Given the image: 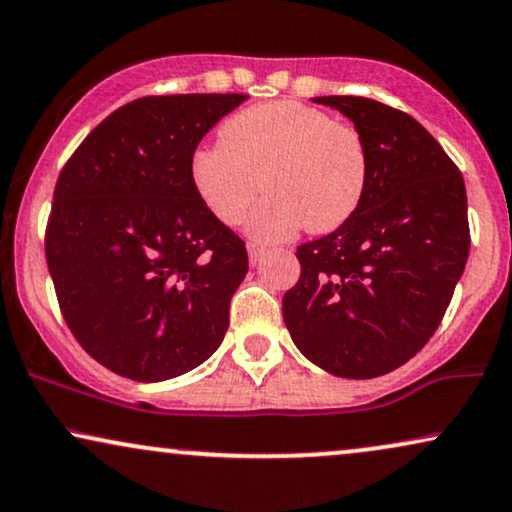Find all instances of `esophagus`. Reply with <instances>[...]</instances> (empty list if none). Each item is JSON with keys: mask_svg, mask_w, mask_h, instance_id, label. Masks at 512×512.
<instances>
[{"mask_svg": "<svg viewBox=\"0 0 512 512\" xmlns=\"http://www.w3.org/2000/svg\"><path fill=\"white\" fill-rule=\"evenodd\" d=\"M246 249H249V261L251 263H258L263 256H266V246H263V244L249 242V246H246Z\"/></svg>", "mask_w": 512, "mask_h": 512, "instance_id": "34e87169", "label": "esophagus"}]
</instances>
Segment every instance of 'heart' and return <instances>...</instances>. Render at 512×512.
Segmentation results:
<instances>
[{"label":"heart","instance_id":"obj_1","mask_svg":"<svg viewBox=\"0 0 512 512\" xmlns=\"http://www.w3.org/2000/svg\"><path fill=\"white\" fill-rule=\"evenodd\" d=\"M189 170L208 211L225 225L242 223L266 187L251 232L285 239L304 225L337 230L356 213L368 187V149L353 125L280 99L227 118L220 140L194 151Z\"/></svg>","mask_w":512,"mask_h":512}]
</instances>
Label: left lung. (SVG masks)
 I'll return each mask as SVG.
<instances>
[{"mask_svg": "<svg viewBox=\"0 0 512 512\" xmlns=\"http://www.w3.org/2000/svg\"><path fill=\"white\" fill-rule=\"evenodd\" d=\"M351 118L368 187L330 235L296 246L299 282L282 299L308 361L339 377L387 375L430 342L470 251L463 175L413 116L368 97H315Z\"/></svg>", "mask_w": 512, "mask_h": 512, "instance_id": "left-lung-1", "label": "left lung"}]
</instances>
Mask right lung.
<instances>
[{
	"label": "right lung",
	"instance_id": "1",
	"mask_svg": "<svg viewBox=\"0 0 512 512\" xmlns=\"http://www.w3.org/2000/svg\"><path fill=\"white\" fill-rule=\"evenodd\" d=\"M246 94H168L121 106L61 168L44 254L68 330L137 382L197 368L230 325L244 239L192 182L197 144Z\"/></svg>",
	"mask_w": 512,
	"mask_h": 512
}]
</instances>
